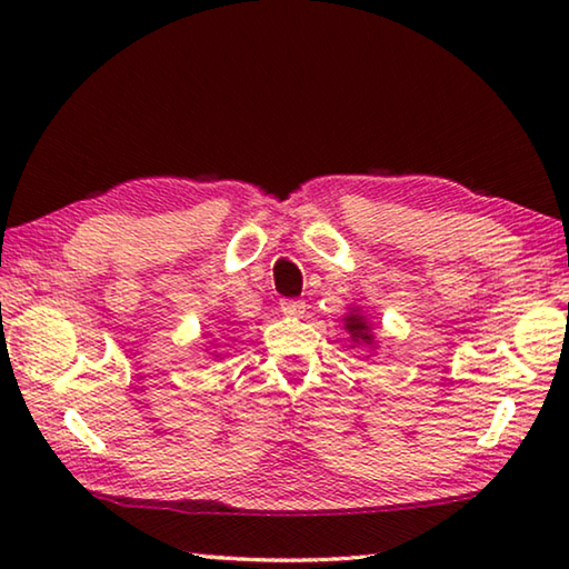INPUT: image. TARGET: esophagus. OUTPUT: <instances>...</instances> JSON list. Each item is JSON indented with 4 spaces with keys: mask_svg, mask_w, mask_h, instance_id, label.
Returning <instances> with one entry per match:
<instances>
[{
    "mask_svg": "<svg viewBox=\"0 0 569 569\" xmlns=\"http://www.w3.org/2000/svg\"><path fill=\"white\" fill-rule=\"evenodd\" d=\"M281 311L286 316H303L306 313V303L303 301H293V298H286V301H281Z\"/></svg>",
    "mask_w": 569,
    "mask_h": 569,
    "instance_id": "esophagus-1",
    "label": "esophagus"
}]
</instances>
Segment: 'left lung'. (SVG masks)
Listing matches in <instances>:
<instances>
[{
  "instance_id": "8db88e82",
  "label": "left lung",
  "mask_w": 569,
  "mask_h": 569,
  "mask_svg": "<svg viewBox=\"0 0 569 569\" xmlns=\"http://www.w3.org/2000/svg\"><path fill=\"white\" fill-rule=\"evenodd\" d=\"M341 321H343V329L349 331L351 346H363V349H371V351L377 349L379 343H377V336H373V323L359 306L349 308Z\"/></svg>"
}]
</instances>
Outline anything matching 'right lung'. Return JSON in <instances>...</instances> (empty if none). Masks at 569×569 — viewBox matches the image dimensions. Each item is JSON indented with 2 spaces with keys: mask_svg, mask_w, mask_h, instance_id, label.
<instances>
[{
  "mask_svg": "<svg viewBox=\"0 0 569 569\" xmlns=\"http://www.w3.org/2000/svg\"><path fill=\"white\" fill-rule=\"evenodd\" d=\"M213 356H216V359H218V356H220V353H216V351H213Z\"/></svg>",
  "mask_w": 569,
  "mask_h": 569,
  "instance_id": "1",
  "label": "right lung"
}]
</instances>
